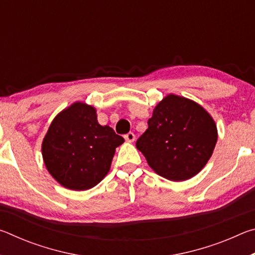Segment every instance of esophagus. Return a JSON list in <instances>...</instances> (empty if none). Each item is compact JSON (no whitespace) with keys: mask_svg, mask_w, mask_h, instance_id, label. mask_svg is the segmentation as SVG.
I'll return each mask as SVG.
<instances>
[{"mask_svg":"<svg viewBox=\"0 0 255 255\" xmlns=\"http://www.w3.org/2000/svg\"><path fill=\"white\" fill-rule=\"evenodd\" d=\"M135 133L133 132H128V133H126V135H125V139H126L128 143H131V141H133L135 140Z\"/></svg>","mask_w":255,"mask_h":255,"instance_id":"obj_1","label":"esophagus"}]
</instances>
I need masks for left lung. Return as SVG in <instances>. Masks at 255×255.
<instances>
[{"mask_svg":"<svg viewBox=\"0 0 255 255\" xmlns=\"http://www.w3.org/2000/svg\"><path fill=\"white\" fill-rule=\"evenodd\" d=\"M136 147L158 175L188 180L202 170L217 141V127L204 108L170 94L155 107Z\"/></svg>","mask_w":255,"mask_h":255,"instance_id":"1","label":"left lung"}]
</instances>
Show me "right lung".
Listing matches in <instances>:
<instances>
[{"label":"right lung","mask_w":255,"mask_h":255,"mask_svg":"<svg viewBox=\"0 0 255 255\" xmlns=\"http://www.w3.org/2000/svg\"><path fill=\"white\" fill-rule=\"evenodd\" d=\"M124 141L111 127L99 125L93 107L76 102L51 123L42 141V157L63 187L88 190L109 172L116 148Z\"/></svg>","instance_id":"obj_1"}]
</instances>
